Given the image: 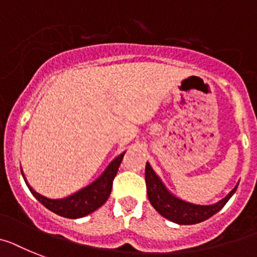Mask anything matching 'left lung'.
Segmentation results:
<instances>
[{"instance_id": "8db88e82", "label": "left lung", "mask_w": 257, "mask_h": 257, "mask_svg": "<svg viewBox=\"0 0 257 257\" xmlns=\"http://www.w3.org/2000/svg\"><path fill=\"white\" fill-rule=\"evenodd\" d=\"M145 180L149 201L153 208L162 217L179 223V225H195L198 222L210 218L212 215L219 212L226 205V202L230 200V197L234 195L238 188V185H236L225 198H222L221 201L215 202L213 205H197V204L184 201L182 198L172 195L171 192L166 188L161 178L155 174L149 162H146Z\"/></svg>"}]
</instances>
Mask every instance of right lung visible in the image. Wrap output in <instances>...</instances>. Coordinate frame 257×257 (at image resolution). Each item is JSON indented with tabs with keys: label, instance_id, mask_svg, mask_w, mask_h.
Here are the masks:
<instances>
[{
	"label": "right lung",
	"instance_id": "right-lung-1",
	"mask_svg": "<svg viewBox=\"0 0 257 257\" xmlns=\"http://www.w3.org/2000/svg\"><path fill=\"white\" fill-rule=\"evenodd\" d=\"M124 154L125 152L121 153L118 157H116L107 166L104 172L96 179L95 182H92L91 184L85 187V188L79 189L78 192H75L73 195L64 198L53 200V198L42 196L30 187L25 175H23V179H25L26 184H27L32 195L35 196L39 201L42 202L45 208L49 209L51 212L61 215V217H65V218H81V217H85V215L90 214L98 208H100L108 200L112 189V182H113V179L117 174L118 166L121 163Z\"/></svg>",
	"mask_w": 257,
	"mask_h": 257
}]
</instances>
